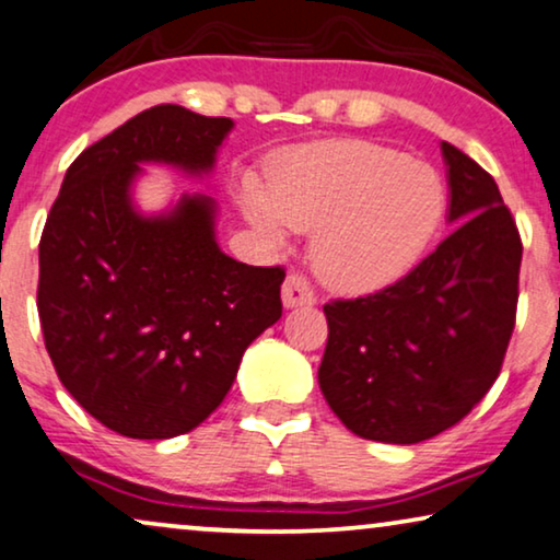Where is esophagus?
I'll list each match as a JSON object with an SVG mask.
<instances>
[{"label":"esophagus","instance_id":"esophagus-1","mask_svg":"<svg viewBox=\"0 0 560 560\" xmlns=\"http://www.w3.org/2000/svg\"><path fill=\"white\" fill-rule=\"evenodd\" d=\"M281 300H284V307H304V304H315V292L302 273H289L281 287Z\"/></svg>","mask_w":560,"mask_h":560}]
</instances>
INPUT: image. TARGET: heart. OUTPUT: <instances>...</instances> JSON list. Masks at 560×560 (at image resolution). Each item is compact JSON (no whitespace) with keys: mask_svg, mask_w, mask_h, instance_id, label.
<instances>
[{"mask_svg":"<svg viewBox=\"0 0 560 560\" xmlns=\"http://www.w3.org/2000/svg\"><path fill=\"white\" fill-rule=\"evenodd\" d=\"M248 218L271 237L312 233L327 287L366 294L389 287L428 248L445 212L443 178L428 163L363 140L302 148L276 161L271 189L243 184Z\"/></svg>","mask_w":560,"mask_h":560,"instance_id":"1","label":"heart"}]
</instances>
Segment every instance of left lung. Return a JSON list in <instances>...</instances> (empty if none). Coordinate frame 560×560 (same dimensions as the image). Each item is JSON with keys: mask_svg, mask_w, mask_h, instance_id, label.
<instances>
[{"mask_svg": "<svg viewBox=\"0 0 560 560\" xmlns=\"http://www.w3.org/2000/svg\"><path fill=\"white\" fill-rule=\"evenodd\" d=\"M453 233L374 294L325 304L317 378L350 432L412 445L464 420L497 382L520 296L523 241L494 178L443 143Z\"/></svg>", "mask_w": 560, "mask_h": 560, "instance_id": "obj_1", "label": "left lung"}]
</instances>
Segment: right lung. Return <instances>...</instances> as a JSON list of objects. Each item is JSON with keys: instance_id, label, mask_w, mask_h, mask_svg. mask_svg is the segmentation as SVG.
<instances>
[{"instance_id": "obj_1", "label": "right lung", "mask_w": 560, "mask_h": 560, "mask_svg": "<svg viewBox=\"0 0 560 560\" xmlns=\"http://www.w3.org/2000/svg\"><path fill=\"white\" fill-rule=\"evenodd\" d=\"M233 128L178 104L140 112L66 171L40 235L37 315L61 384L104 428L166 441L205 422L245 348L281 317V266L214 243V202L132 210L138 163L210 171Z\"/></svg>"}]
</instances>
